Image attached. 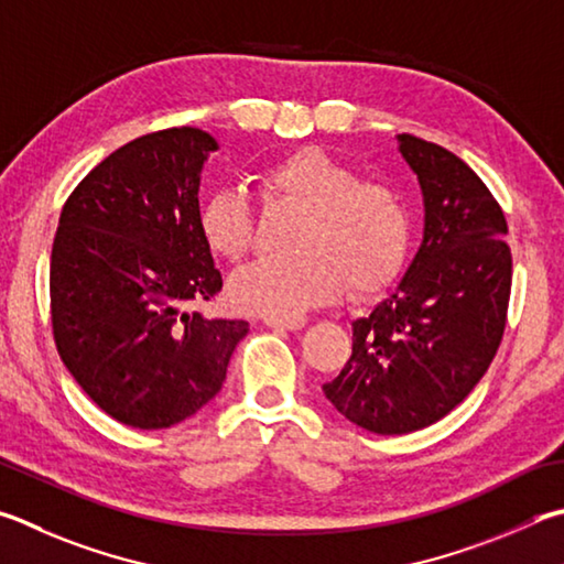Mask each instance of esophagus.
Listing matches in <instances>:
<instances>
[{
  "instance_id": "34e87169",
  "label": "esophagus",
  "mask_w": 564,
  "mask_h": 564,
  "mask_svg": "<svg viewBox=\"0 0 564 564\" xmlns=\"http://www.w3.org/2000/svg\"><path fill=\"white\" fill-rule=\"evenodd\" d=\"M263 323L269 327H275V330H301L305 325V317H295V321H273V317H265Z\"/></svg>"
}]
</instances>
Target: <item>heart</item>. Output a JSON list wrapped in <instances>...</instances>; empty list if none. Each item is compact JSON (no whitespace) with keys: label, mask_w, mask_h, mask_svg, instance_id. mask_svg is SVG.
<instances>
[{"label":"heart","mask_w":564,"mask_h":564,"mask_svg":"<svg viewBox=\"0 0 564 564\" xmlns=\"http://www.w3.org/2000/svg\"><path fill=\"white\" fill-rule=\"evenodd\" d=\"M263 187L308 214L295 239V259L256 261L229 281L239 311L295 321L335 301L345 283L375 293L402 271L412 243V214L402 194L367 182L330 152L303 148L263 172ZM197 227L214 256L239 261L251 247L253 212L237 187L212 192L199 204Z\"/></svg>","instance_id":"obj_1"}]
</instances>
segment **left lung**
<instances>
[{"mask_svg":"<svg viewBox=\"0 0 564 564\" xmlns=\"http://www.w3.org/2000/svg\"><path fill=\"white\" fill-rule=\"evenodd\" d=\"M424 199L422 243L399 283L352 321V355L330 404L372 434L438 422L486 375L503 337L513 259L494 194L454 152L397 135Z\"/></svg>","mask_w":564,"mask_h":564,"instance_id":"obj_1","label":"left lung"}]
</instances>
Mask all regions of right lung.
<instances>
[{"mask_svg":"<svg viewBox=\"0 0 564 564\" xmlns=\"http://www.w3.org/2000/svg\"><path fill=\"white\" fill-rule=\"evenodd\" d=\"M207 130L150 132L90 170L61 209L51 321L61 360L116 422L167 429L217 397L247 321L184 311L221 291L197 212Z\"/></svg>","mask_w":564,"mask_h":564,"instance_id":"add662e5","label":"right lung"}]
</instances>
